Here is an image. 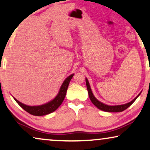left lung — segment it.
Masks as SVG:
<instances>
[{
	"label": "left lung",
	"mask_w": 150,
	"mask_h": 150,
	"mask_svg": "<svg viewBox=\"0 0 150 150\" xmlns=\"http://www.w3.org/2000/svg\"><path fill=\"white\" fill-rule=\"evenodd\" d=\"M86 86H87V90H88V95L90 97V99L92 101V103H93L94 105H95L96 107H97L99 110H101L105 111V112H122L123 110H125V109H127V108L132 104V103L134 102V101L137 99V98L139 97V95L137 96V97H135L134 99H133L132 101H130V102L125 103V104L123 105H105L104 103L100 102V101L97 100V99L95 98V96L93 95V93H92L91 89V86H90L89 82L88 81L87 79H86Z\"/></svg>",
	"instance_id": "obj_1"
}]
</instances>
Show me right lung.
Wrapping results in <instances>:
<instances>
[{"instance_id":"1","label":"right lung","mask_w":150,"mask_h":150,"mask_svg":"<svg viewBox=\"0 0 150 150\" xmlns=\"http://www.w3.org/2000/svg\"><path fill=\"white\" fill-rule=\"evenodd\" d=\"M74 75V74L70 75L65 79L62 85L59 90V93L57 94V95L55 97L53 100L49 101V103H46V104L38 105V106H29V105H25L23 103H22L17 100L16 99H15V101L18 103V105L21 108L25 110V111H27V112L31 114L32 115L35 116H43L48 115L58 108V107L62 104V103L63 102L64 99L65 98L66 94H67V88L69 86V84L70 83V81L71 80L72 77Z\"/></svg>"}]
</instances>
